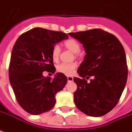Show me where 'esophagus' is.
I'll return each instance as SVG.
<instances>
[{
	"label": "esophagus",
	"mask_w": 132,
	"mask_h": 132,
	"mask_svg": "<svg viewBox=\"0 0 132 132\" xmlns=\"http://www.w3.org/2000/svg\"><path fill=\"white\" fill-rule=\"evenodd\" d=\"M67 79H68V82H72V81H73V77H70V76H68V77H67Z\"/></svg>",
	"instance_id": "obj_1"
}]
</instances>
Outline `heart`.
Segmentation results:
<instances>
[{
    "label": "heart",
    "instance_id": "heart-1",
    "mask_svg": "<svg viewBox=\"0 0 132 132\" xmlns=\"http://www.w3.org/2000/svg\"><path fill=\"white\" fill-rule=\"evenodd\" d=\"M64 46L67 49L70 50L72 53H75L77 56L78 53L80 50V45L77 40L74 39H68L64 42ZM59 54H60V48L58 45H55L53 46L52 49V58L54 61H57L59 59ZM77 66L75 63L71 64H61L58 65L57 67V70L59 73H63L66 75H73L75 69Z\"/></svg>",
    "mask_w": 132,
    "mask_h": 132
}]
</instances>
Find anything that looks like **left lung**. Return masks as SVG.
I'll return each instance as SVG.
<instances>
[{"label":"left lung","instance_id":"left-lung-1","mask_svg":"<svg viewBox=\"0 0 132 132\" xmlns=\"http://www.w3.org/2000/svg\"><path fill=\"white\" fill-rule=\"evenodd\" d=\"M84 47L86 55L74 77L77 88L74 102L82 112L100 117L118 104L127 79L126 55L123 46L112 34L100 29L68 33ZM90 76L94 78L87 82ZM86 78V79H84Z\"/></svg>","mask_w":132,"mask_h":132}]
</instances>
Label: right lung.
<instances>
[{"instance_id": "obj_1", "label": "right lung", "mask_w": 132, "mask_h": 132, "mask_svg": "<svg viewBox=\"0 0 132 132\" xmlns=\"http://www.w3.org/2000/svg\"><path fill=\"white\" fill-rule=\"evenodd\" d=\"M62 32L35 28L22 34L13 47L9 79L20 106L32 115H39L54 107L55 95L67 83L64 74L44 77V71L55 73L52 49L68 39Z\"/></svg>"}]
</instances>
